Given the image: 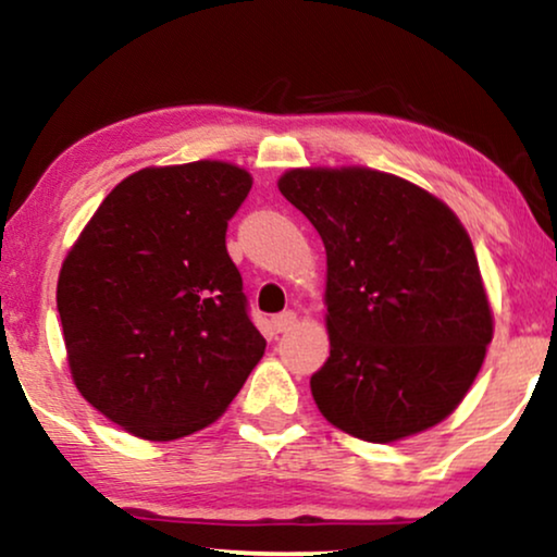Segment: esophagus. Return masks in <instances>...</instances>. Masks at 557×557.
I'll return each mask as SVG.
<instances>
[{
  "instance_id": "obj_1",
  "label": "esophagus",
  "mask_w": 557,
  "mask_h": 557,
  "mask_svg": "<svg viewBox=\"0 0 557 557\" xmlns=\"http://www.w3.org/2000/svg\"><path fill=\"white\" fill-rule=\"evenodd\" d=\"M295 323H298V315H295L293 310H283V313H277L272 318V325H274V331H277V333L293 329Z\"/></svg>"
}]
</instances>
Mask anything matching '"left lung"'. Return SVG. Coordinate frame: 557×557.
Wrapping results in <instances>:
<instances>
[{"mask_svg":"<svg viewBox=\"0 0 557 557\" xmlns=\"http://www.w3.org/2000/svg\"><path fill=\"white\" fill-rule=\"evenodd\" d=\"M280 193L321 234L331 356L318 410L369 443L433 428L476 380L492 310L473 244L448 206L369 168L290 170Z\"/></svg>","mask_w":557,"mask_h":557,"instance_id":"1","label":"left lung"}]
</instances>
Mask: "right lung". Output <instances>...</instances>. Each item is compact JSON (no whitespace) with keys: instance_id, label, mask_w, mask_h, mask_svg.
Masks as SVG:
<instances>
[{"instance_id":"obj_1","label":"right lung","mask_w":557,"mask_h":557,"mask_svg":"<svg viewBox=\"0 0 557 557\" xmlns=\"http://www.w3.org/2000/svg\"><path fill=\"white\" fill-rule=\"evenodd\" d=\"M228 162L145 168L103 198L58 277L73 382L145 441L211 425L262 359L228 221L249 196Z\"/></svg>"}]
</instances>
